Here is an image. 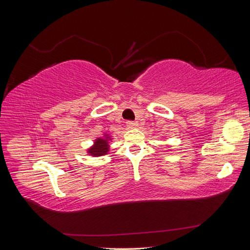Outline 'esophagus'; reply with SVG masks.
<instances>
[{"mask_svg": "<svg viewBox=\"0 0 250 250\" xmlns=\"http://www.w3.org/2000/svg\"><path fill=\"white\" fill-rule=\"evenodd\" d=\"M126 124H127V126L129 127V128H137L138 127V123L137 122H132V121H128Z\"/></svg>", "mask_w": 250, "mask_h": 250, "instance_id": "obj_1", "label": "esophagus"}]
</instances>
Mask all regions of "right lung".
Returning a JSON list of instances; mask_svg holds the SVG:
<instances>
[{
    "label": "right lung",
    "mask_w": 250,
    "mask_h": 250,
    "mask_svg": "<svg viewBox=\"0 0 250 250\" xmlns=\"http://www.w3.org/2000/svg\"><path fill=\"white\" fill-rule=\"evenodd\" d=\"M112 141V137L108 133H103L102 137H98L92 146H90L86 152L88 155L93 157H99L108 153L110 142Z\"/></svg>",
    "instance_id": "add662e5"
}]
</instances>
